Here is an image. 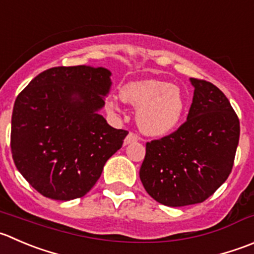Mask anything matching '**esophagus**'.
I'll use <instances>...</instances> for the list:
<instances>
[{"label":"esophagus","mask_w":254,"mask_h":254,"mask_svg":"<svg viewBox=\"0 0 254 254\" xmlns=\"http://www.w3.org/2000/svg\"><path fill=\"white\" fill-rule=\"evenodd\" d=\"M137 140H139V136H137L136 134H134V132L130 131L129 134L127 135V137H125V144H131V142H136Z\"/></svg>","instance_id":"1"}]
</instances>
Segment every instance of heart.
<instances>
[{"instance_id": "heart-1", "label": "heart", "mask_w": 254, "mask_h": 254, "mask_svg": "<svg viewBox=\"0 0 254 254\" xmlns=\"http://www.w3.org/2000/svg\"><path fill=\"white\" fill-rule=\"evenodd\" d=\"M120 98L137 108V127L151 136L170 134L181 120L185 108V98L180 88L156 79L127 83L120 89ZM107 108L109 112H115L118 104L108 99Z\"/></svg>"}]
</instances>
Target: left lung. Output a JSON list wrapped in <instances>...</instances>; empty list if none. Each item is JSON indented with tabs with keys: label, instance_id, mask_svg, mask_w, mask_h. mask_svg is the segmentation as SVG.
<instances>
[{
	"label": "left lung",
	"instance_id": "1",
	"mask_svg": "<svg viewBox=\"0 0 254 254\" xmlns=\"http://www.w3.org/2000/svg\"><path fill=\"white\" fill-rule=\"evenodd\" d=\"M192 104L186 122L170 135L146 142L140 180L146 192L169 207L203 202L232 171L240 120L212 83L191 78Z\"/></svg>",
	"mask_w": 254,
	"mask_h": 254
}]
</instances>
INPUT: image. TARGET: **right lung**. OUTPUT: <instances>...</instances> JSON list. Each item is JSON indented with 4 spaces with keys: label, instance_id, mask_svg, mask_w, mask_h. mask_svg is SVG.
<instances>
[{
    "label": "right lung",
    "instance_id": "1",
    "mask_svg": "<svg viewBox=\"0 0 254 254\" xmlns=\"http://www.w3.org/2000/svg\"><path fill=\"white\" fill-rule=\"evenodd\" d=\"M110 70L88 65L39 73L16 98L11 122L14 165L44 197H83L105 162L123 146L127 130L98 113L109 93Z\"/></svg>",
    "mask_w": 254,
    "mask_h": 254
}]
</instances>
